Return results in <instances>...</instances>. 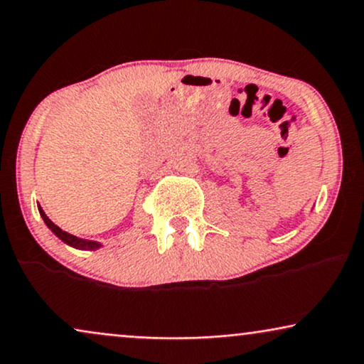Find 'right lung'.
<instances>
[{
	"mask_svg": "<svg viewBox=\"0 0 364 364\" xmlns=\"http://www.w3.org/2000/svg\"><path fill=\"white\" fill-rule=\"evenodd\" d=\"M39 213H41L44 223H46V225H48L49 228H51L54 235L61 238V240H63L64 243H68V245H71V247H74V248H81V250H96V248L101 247V243H99V242L84 240V238H77V237L71 235V233L64 232L63 228H59V227L56 225V223H53L51 220H49V217L46 215V213L43 212L41 207H39Z\"/></svg>",
	"mask_w": 364,
	"mask_h": 364,
	"instance_id": "1",
	"label": "right lung"
}]
</instances>
